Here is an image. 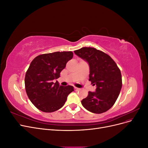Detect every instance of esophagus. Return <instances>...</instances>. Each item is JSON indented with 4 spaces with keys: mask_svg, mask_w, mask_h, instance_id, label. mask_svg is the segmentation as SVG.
<instances>
[{
    "mask_svg": "<svg viewBox=\"0 0 148 148\" xmlns=\"http://www.w3.org/2000/svg\"><path fill=\"white\" fill-rule=\"evenodd\" d=\"M74 90H75V91H78L80 90V89L78 88H77V87H74Z\"/></svg>",
    "mask_w": 148,
    "mask_h": 148,
    "instance_id": "esophagus-1",
    "label": "esophagus"
}]
</instances>
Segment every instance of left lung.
Wrapping results in <instances>:
<instances>
[{"mask_svg":"<svg viewBox=\"0 0 148 148\" xmlns=\"http://www.w3.org/2000/svg\"><path fill=\"white\" fill-rule=\"evenodd\" d=\"M74 52L88 62L89 81L97 86L95 92L89 91L82 101L83 106L92 113L105 112L114 106L119 96L122 86L120 70L108 54L94 47H84Z\"/></svg>","mask_w":148,"mask_h":148,"instance_id":"8db88e82","label":"left lung"}]
</instances>
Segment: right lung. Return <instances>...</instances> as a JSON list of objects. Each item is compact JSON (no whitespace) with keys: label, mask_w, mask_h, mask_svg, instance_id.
Here are the masks:
<instances>
[{"label":"right lung","mask_w":148,"mask_h":148,"mask_svg":"<svg viewBox=\"0 0 148 148\" xmlns=\"http://www.w3.org/2000/svg\"><path fill=\"white\" fill-rule=\"evenodd\" d=\"M72 57L71 51L55 52L39 55L31 62L25 75V89L29 100L39 110L44 112L59 110L73 91V86L52 82L60 77L61 71Z\"/></svg>","instance_id":"right-lung-1"}]
</instances>
